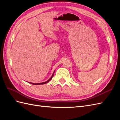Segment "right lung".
I'll use <instances>...</instances> for the list:
<instances>
[{
  "label": "right lung",
  "mask_w": 120,
  "mask_h": 120,
  "mask_svg": "<svg viewBox=\"0 0 120 120\" xmlns=\"http://www.w3.org/2000/svg\"><path fill=\"white\" fill-rule=\"evenodd\" d=\"M54 72H53V74H54ZM53 75H52V77L50 78L49 80L48 81H46V82H41V83H32V82H30V83H31V84H33V85H43V84H45V83H47V82H48L50 79H51L52 78V77H53Z\"/></svg>",
  "instance_id": "obj_1"
}]
</instances>
